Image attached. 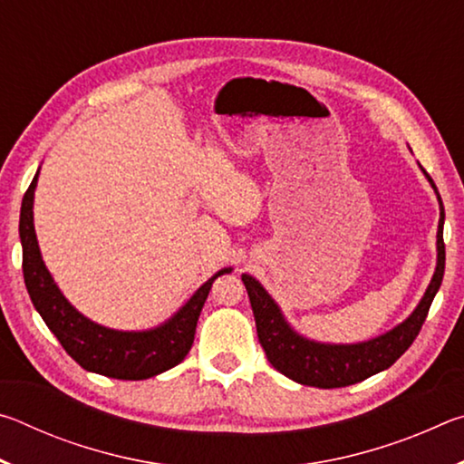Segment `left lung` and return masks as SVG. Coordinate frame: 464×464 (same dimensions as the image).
Instances as JSON below:
<instances>
[{
	"mask_svg": "<svg viewBox=\"0 0 464 464\" xmlns=\"http://www.w3.org/2000/svg\"><path fill=\"white\" fill-rule=\"evenodd\" d=\"M420 169L428 178L430 186L434 188L440 204V221L436 233V270L426 293H423L421 301L418 303V307L411 311L410 317L389 329V332L376 335L372 340L356 343H327L311 340V337L298 334L288 324V319L278 307V303L262 286L260 280H256L251 274H241V280L249 295L251 311H254L256 317L257 337H260V343L266 356L270 360V364L278 372L293 379L295 382L307 384V387H348V384H356L376 372L387 371L413 343L415 335L420 334L421 324L426 321L430 304L434 301L440 285H442L446 262L444 204L442 198H440L434 179L428 176V171L421 166Z\"/></svg>",
	"mask_w": 464,
	"mask_h": 464,
	"instance_id": "1",
	"label": "left lung"
}]
</instances>
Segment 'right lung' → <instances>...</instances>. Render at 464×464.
Masks as SVG:
<instances>
[{
	"instance_id": "1",
	"label": "right lung",
	"mask_w": 464,
	"mask_h": 464,
	"mask_svg": "<svg viewBox=\"0 0 464 464\" xmlns=\"http://www.w3.org/2000/svg\"><path fill=\"white\" fill-rule=\"evenodd\" d=\"M38 171L22 198L20 243L22 270L30 301L63 348L85 371L121 381H145L182 362L192 348L196 324L213 282L233 268L213 274L174 315L140 332L100 325L77 311L44 266L34 231V190Z\"/></svg>"
}]
</instances>
